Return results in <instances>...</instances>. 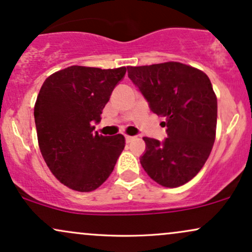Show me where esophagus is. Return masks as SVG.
Masks as SVG:
<instances>
[{
	"label": "esophagus",
	"mask_w": 252,
	"mask_h": 252,
	"mask_svg": "<svg viewBox=\"0 0 252 252\" xmlns=\"http://www.w3.org/2000/svg\"><path fill=\"white\" fill-rule=\"evenodd\" d=\"M134 136H130V135H126V143H129V142H131L132 140H134Z\"/></svg>",
	"instance_id": "34e87169"
}]
</instances>
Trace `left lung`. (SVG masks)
Segmentation results:
<instances>
[{
    "mask_svg": "<svg viewBox=\"0 0 252 252\" xmlns=\"http://www.w3.org/2000/svg\"><path fill=\"white\" fill-rule=\"evenodd\" d=\"M128 76L154 114L166 117L162 143L143 137L140 162L158 185L174 189L192 180L209 158L217 130V96L201 70L178 62L128 66Z\"/></svg>",
    "mask_w": 252,
    "mask_h": 252,
    "instance_id": "obj_1",
    "label": "left lung"
}]
</instances>
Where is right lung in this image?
<instances>
[{
  "instance_id": "add662e5",
  "label": "right lung",
  "mask_w": 252,
  "mask_h": 252,
  "mask_svg": "<svg viewBox=\"0 0 252 252\" xmlns=\"http://www.w3.org/2000/svg\"><path fill=\"white\" fill-rule=\"evenodd\" d=\"M126 68L73 65L51 74L43 82L35 105L37 142L43 160L68 189L92 192L114 170L126 146L123 135L94 132L112 90Z\"/></svg>"
}]
</instances>
